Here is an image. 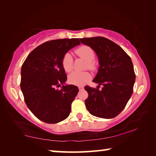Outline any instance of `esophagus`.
<instances>
[{
    "label": "esophagus",
    "mask_w": 156,
    "mask_h": 156,
    "mask_svg": "<svg viewBox=\"0 0 156 156\" xmlns=\"http://www.w3.org/2000/svg\"><path fill=\"white\" fill-rule=\"evenodd\" d=\"M78 89H79V90L81 91V90H83L84 87H83V86H79V87H78Z\"/></svg>",
    "instance_id": "34e87169"
}]
</instances>
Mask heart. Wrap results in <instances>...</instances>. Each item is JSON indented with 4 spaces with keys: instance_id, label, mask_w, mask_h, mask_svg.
I'll return each instance as SVG.
<instances>
[{
    "instance_id": "b5f03b06",
    "label": "heart",
    "mask_w": 156,
    "mask_h": 156,
    "mask_svg": "<svg viewBox=\"0 0 156 156\" xmlns=\"http://www.w3.org/2000/svg\"><path fill=\"white\" fill-rule=\"evenodd\" d=\"M76 53L78 56L83 58L87 62V67L89 69L94 70L96 69V65L93 62L95 58V52L93 49L89 46L83 45L76 49ZM73 65V60L72 54L69 52L66 53L62 59V68L66 72H69L72 70ZM90 79L91 74L87 72H73L68 76L69 83L77 86L83 85L87 83Z\"/></svg>"
}]
</instances>
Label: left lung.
I'll list each match as a JSON object with an SVG mask.
<instances>
[{
  "label": "left lung",
  "instance_id": "left-lung-1",
  "mask_svg": "<svg viewBox=\"0 0 156 156\" xmlns=\"http://www.w3.org/2000/svg\"><path fill=\"white\" fill-rule=\"evenodd\" d=\"M80 41L96 52L100 66L93 82L98 87L102 85L101 90L84 87L89 94L87 109L96 117L114 118L125 109L133 94L136 75L131 58L119 45L104 37Z\"/></svg>",
  "mask_w": 156,
  "mask_h": 156
}]
</instances>
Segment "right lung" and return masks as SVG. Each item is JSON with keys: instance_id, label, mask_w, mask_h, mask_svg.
I'll return each mask as SVG.
<instances>
[{"instance_id": "1", "label": "right lung", "mask_w": 156, "mask_h": 156, "mask_svg": "<svg viewBox=\"0 0 156 156\" xmlns=\"http://www.w3.org/2000/svg\"><path fill=\"white\" fill-rule=\"evenodd\" d=\"M80 44L78 38L46 42L34 49L23 62L21 91L29 109L41 121L58 123L69 115L79 90L73 84H65L67 78L62 59L69 50ZM59 86L60 90L56 89Z\"/></svg>"}]
</instances>
